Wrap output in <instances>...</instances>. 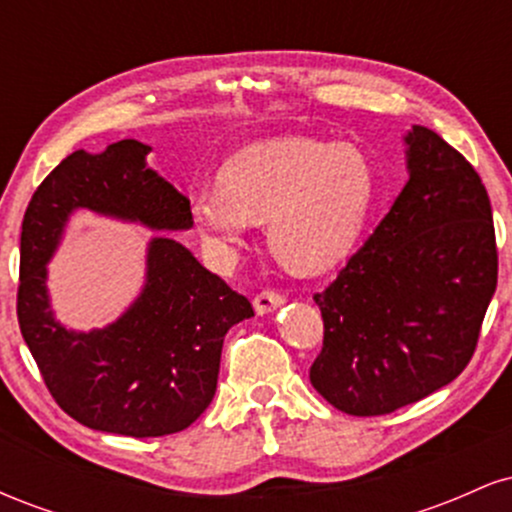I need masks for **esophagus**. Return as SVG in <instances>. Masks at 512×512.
I'll list each match as a JSON object with an SVG mask.
<instances>
[{
  "mask_svg": "<svg viewBox=\"0 0 512 512\" xmlns=\"http://www.w3.org/2000/svg\"><path fill=\"white\" fill-rule=\"evenodd\" d=\"M284 303H286V298L281 296V293H276V291H262V293H257L255 301H252V305H255V313H257V315L272 313V310L281 308V305H284Z\"/></svg>",
  "mask_w": 512,
  "mask_h": 512,
  "instance_id": "esophagus-1",
  "label": "esophagus"
}]
</instances>
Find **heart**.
Returning a JSON list of instances; mask_svg holds the SVG:
<instances>
[{"mask_svg":"<svg viewBox=\"0 0 512 512\" xmlns=\"http://www.w3.org/2000/svg\"><path fill=\"white\" fill-rule=\"evenodd\" d=\"M373 197V166L358 146L286 134L228 158L221 182L192 192L190 214L216 260L233 257L250 228L267 221L276 260L320 274L354 248Z\"/></svg>","mask_w":512,"mask_h":512,"instance_id":"obj_1","label":"heart"}]
</instances>
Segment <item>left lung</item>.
I'll return each instance as SVG.
<instances>
[{
	"mask_svg": "<svg viewBox=\"0 0 512 512\" xmlns=\"http://www.w3.org/2000/svg\"><path fill=\"white\" fill-rule=\"evenodd\" d=\"M407 182L322 293L325 342L310 383L351 416H380L452 383L477 346L498 281L491 202L477 170L414 125Z\"/></svg>",
	"mask_w": 512,
	"mask_h": 512,
	"instance_id": "left-lung-1",
	"label": "left lung"
}]
</instances>
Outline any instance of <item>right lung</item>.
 <instances>
[{"mask_svg":"<svg viewBox=\"0 0 512 512\" xmlns=\"http://www.w3.org/2000/svg\"><path fill=\"white\" fill-rule=\"evenodd\" d=\"M137 139L101 154L79 149L35 190L21 226L19 327L55 402L93 431L129 438L178 433L209 407L226 332L252 305L202 267L170 233L190 231V199L149 168ZM76 210L139 222L147 246L140 296L115 323L88 333L54 317L47 264Z\"/></svg>","mask_w":512,"mask_h":512,"instance_id":"right-lung-1","label":"right lung"}]
</instances>
